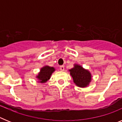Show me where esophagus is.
Here are the masks:
<instances>
[{"mask_svg":"<svg viewBox=\"0 0 122 122\" xmlns=\"http://www.w3.org/2000/svg\"><path fill=\"white\" fill-rule=\"evenodd\" d=\"M60 70H61V71H64L65 66H63V65H62V66H60Z\"/></svg>","mask_w":122,"mask_h":122,"instance_id":"obj_1","label":"esophagus"}]
</instances>
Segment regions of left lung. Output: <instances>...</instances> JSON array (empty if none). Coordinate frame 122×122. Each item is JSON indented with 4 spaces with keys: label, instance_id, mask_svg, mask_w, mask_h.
Masks as SVG:
<instances>
[{
    "label": "left lung",
    "instance_id": "1",
    "mask_svg": "<svg viewBox=\"0 0 122 122\" xmlns=\"http://www.w3.org/2000/svg\"><path fill=\"white\" fill-rule=\"evenodd\" d=\"M69 72L73 78V82L77 87H87L92 81V74L90 71L83 68L80 65L74 64V67L69 70Z\"/></svg>",
    "mask_w": 122,
    "mask_h": 122
}]
</instances>
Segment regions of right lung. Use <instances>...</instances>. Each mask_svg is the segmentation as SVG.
<instances>
[{"mask_svg": "<svg viewBox=\"0 0 122 122\" xmlns=\"http://www.w3.org/2000/svg\"><path fill=\"white\" fill-rule=\"evenodd\" d=\"M56 71L55 68L53 66H49L48 65H45L40 68V72L36 76L38 82L44 84L49 80L52 74Z\"/></svg>", "mask_w": 122, "mask_h": 122, "instance_id": "right-lung-1", "label": "right lung"}]
</instances>
